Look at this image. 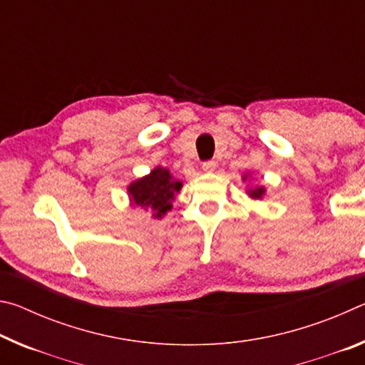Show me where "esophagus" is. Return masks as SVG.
Wrapping results in <instances>:
<instances>
[{
    "mask_svg": "<svg viewBox=\"0 0 365 365\" xmlns=\"http://www.w3.org/2000/svg\"><path fill=\"white\" fill-rule=\"evenodd\" d=\"M215 165H217L215 160H205V163H202V165H201V169L205 172H212V170H215Z\"/></svg>",
    "mask_w": 365,
    "mask_h": 365,
    "instance_id": "esophagus-1",
    "label": "esophagus"
}]
</instances>
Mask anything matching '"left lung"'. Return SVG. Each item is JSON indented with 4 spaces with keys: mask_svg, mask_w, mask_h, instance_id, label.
<instances>
[{
    "mask_svg": "<svg viewBox=\"0 0 365 365\" xmlns=\"http://www.w3.org/2000/svg\"><path fill=\"white\" fill-rule=\"evenodd\" d=\"M264 191H265V190H264L262 187H259V188H255V190H250L248 193H250L251 197H256V200H259V197H262Z\"/></svg>",
    "mask_w": 365,
    "mask_h": 365,
    "instance_id": "8db88e82",
    "label": "left lung"
}]
</instances>
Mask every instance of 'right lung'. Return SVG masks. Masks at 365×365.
Masks as SVG:
<instances>
[{
    "label": "right lung",
    "instance_id": "1",
    "mask_svg": "<svg viewBox=\"0 0 365 365\" xmlns=\"http://www.w3.org/2000/svg\"><path fill=\"white\" fill-rule=\"evenodd\" d=\"M180 188L182 182L175 180L168 169L156 168L150 175L128 185V195L135 206L150 207L154 217H163L172 209V201Z\"/></svg>",
    "mask_w": 365,
    "mask_h": 365
}]
</instances>
